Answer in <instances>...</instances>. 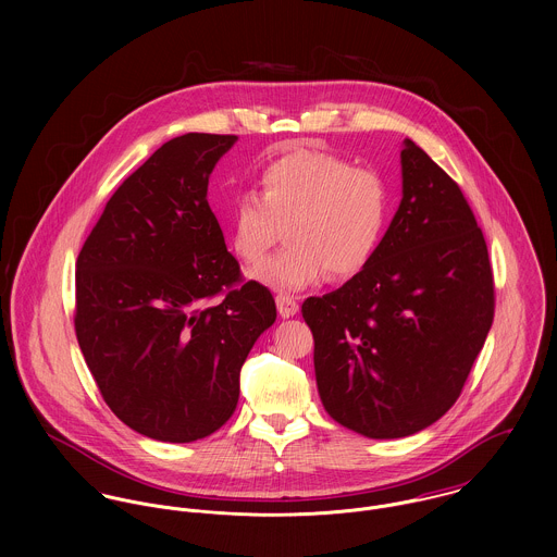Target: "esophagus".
Instances as JSON below:
<instances>
[{"mask_svg": "<svg viewBox=\"0 0 557 557\" xmlns=\"http://www.w3.org/2000/svg\"><path fill=\"white\" fill-rule=\"evenodd\" d=\"M276 309H278V315H281V318H294V315L298 313V302H296L294 296L278 294V296H276Z\"/></svg>", "mask_w": 557, "mask_h": 557, "instance_id": "1", "label": "esophagus"}]
</instances>
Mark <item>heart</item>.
Instances as JSON below:
<instances>
[{
	"label": "heart",
	"mask_w": 557,
	"mask_h": 557,
	"mask_svg": "<svg viewBox=\"0 0 557 557\" xmlns=\"http://www.w3.org/2000/svg\"><path fill=\"white\" fill-rule=\"evenodd\" d=\"M259 193H239L225 230L244 263H257L285 227L287 246L252 270L276 292L354 278L375 257L393 216L388 180L330 152L296 148L261 164Z\"/></svg>",
	"instance_id": "heart-1"
}]
</instances>
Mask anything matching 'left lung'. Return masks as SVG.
I'll list each match as a JSON object with an SVG mask.
<instances>
[{
  "label": "left lung",
  "mask_w": 557,
  "mask_h": 557,
  "mask_svg": "<svg viewBox=\"0 0 557 557\" xmlns=\"http://www.w3.org/2000/svg\"><path fill=\"white\" fill-rule=\"evenodd\" d=\"M400 177L397 214L373 261L302 305L325 411L371 440L440 420L493 323L486 242L461 188L411 139Z\"/></svg>",
  "instance_id": "1"
}]
</instances>
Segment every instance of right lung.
Here are the masks:
<instances>
[{
	"instance_id": "add662e5",
	"label": "right lung",
	"mask_w": 557,
	"mask_h": 557,
	"mask_svg": "<svg viewBox=\"0 0 557 557\" xmlns=\"http://www.w3.org/2000/svg\"><path fill=\"white\" fill-rule=\"evenodd\" d=\"M236 141L186 133L162 144L107 201L77 259L87 369L111 411L159 442H195L232 418L239 369L276 319L268 287L239 285L208 203L210 175Z\"/></svg>"
}]
</instances>
